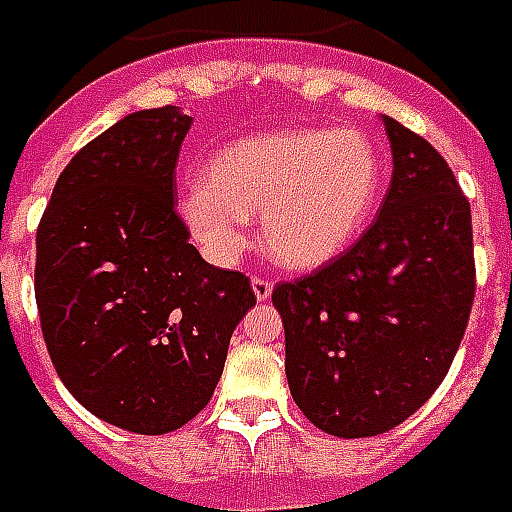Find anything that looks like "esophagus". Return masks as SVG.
I'll return each mask as SVG.
<instances>
[{
    "label": "esophagus",
    "instance_id": "obj_1",
    "mask_svg": "<svg viewBox=\"0 0 512 512\" xmlns=\"http://www.w3.org/2000/svg\"><path fill=\"white\" fill-rule=\"evenodd\" d=\"M250 286H253V295H256V300H267V297L273 295V281H270V278L256 275V278L250 281Z\"/></svg>",
    "mask_w": 512,
    "mask_h": 512
}]
</instances>
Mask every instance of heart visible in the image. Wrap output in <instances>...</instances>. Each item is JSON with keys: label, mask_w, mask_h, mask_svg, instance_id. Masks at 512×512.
<instances>
[{"label": "heart", "mask_w": 512, "mask_h": 512, "mask_svg": "<svg viewBox=\"0 0 512 512\" xmlns=\"http://www.w3.org/2000/svg\"><path fill=\"white\" fill-rule=\"evenodd\" d=\"M380 154L355 129H289L226 146L181 198L184 223L215 259H237L259 217L275 262L308 270L342 253L375 209Z\"/></svg>", "instance_id": "b5f03b06"}]
</instances>
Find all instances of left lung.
Returning <instances> with one entry per match:
<instances>
[{
    "label": "left lung",
    "instance_id": "obj_1",
    "mask_svg": "<svg viewBox=\"0 0 512 512\" xmlns=\"http://www.w3.org/2000/svg\"><path fill=\"white\" fill-rule=\"evenodd\" d=\"M394 173L375 223L273 289L286 380L322 433H389L447 378L474 303L471 209L447 159L383 115Z\"/></svg>",
    "mask_w": 512,
    "mask_h": 512
}]
</instances>
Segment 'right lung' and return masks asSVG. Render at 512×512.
Segmentation results:
<instances>
[{"label": "right lung", "instance_id": "1", "mask_svg": "<svg viewBox=\"0 0 512 512\" xmlns=\"http://www.w3.org/2000/svg\"><path fill=\"white\" fill-rule=\"evenodd\" d=\"M190 115H126L65 165L38 226L35 300L57 375L90 413L140 436L204 411L256 306L248 275L190 245L173 181Z\"/></svg>", "mask_w": 512, "mask_h": 512}]
</instances>
